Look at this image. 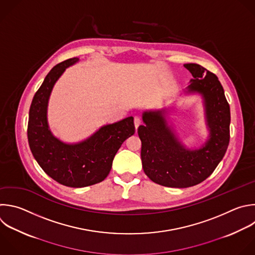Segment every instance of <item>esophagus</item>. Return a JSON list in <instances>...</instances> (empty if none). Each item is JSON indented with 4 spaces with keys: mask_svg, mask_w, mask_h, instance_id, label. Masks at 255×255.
<instances>
[{
    "mask_svg": "<svg viewBox=\"0 0 255 255\" xmlns=\"http://www.w3.org/2000/svg\"><path fill=\"white\" fill-rule=\"evenodd\" d=\"M140 124H141V119H140V117L136 116V117L134 118V125H135V128L137 129Z\"/></svg>",
    "mask_w": 255,
    "mask_h": 255,
    "instance_id": "obj_1",
    "label": "esophagus"
}]
</instances>
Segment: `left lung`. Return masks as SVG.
I'll list each match as a JSON object with an SVG mask.
<instances>
[{"mask_svg": "<svg viewBox=\"0 0 255 255\" xmlns=\"http://www.w3.org/2000/svg\"><path fill=\"white\" fill-rule=\"evenodd\" d=\"M184 67L193 76L185 92L198 93L203 98L208 140L198 149H187L168 125L165 109L144 112V125L138 128L145 174L157 184L175 188L194 186L209 177L230 139V107L218 78L198 64Z\"/></svg>", "mask_w": 255, "mask_h": 255, "instance_id": "obj_1", "label": "left lung"}]
</instances>
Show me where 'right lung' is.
Here are the masks:
<instances>
[{"instance_id": "obj_1", "label": "right lung", "mask_w": 255, "mask_h": 255, "mask_svg": "<svg viewBox=\"0 0 255 255\" xmlns=\"http://www.w3.org/2000/svg\"><path fill=\"white\" fill-rule=\"evenodd\" d=\"M79 61L72 58L56 65L36 92L29 111L28 141L38 164L55 181L68 187H85L103 181L122 143L135 133L133 117L101 127L79 143L56 138L48 124V102L57 80L66 68Z\"/></svg>"}]
</instances>
